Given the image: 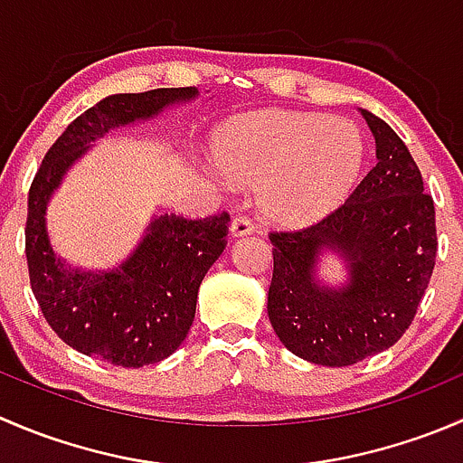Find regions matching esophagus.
I'll list each match as a JSON object with an SVG mask.
<instances>
[{"mask_svg": "<svg viewBox=\"0 0 463 463\" xmlns=\"http://www.w3.org/2000/svg\"><path fill=\"white\" fill-rule=\"evenodd\" d=\"M231 232L232 237H244V235H253L255 232V223L249 214H237L231 223Z\"/></svg>", "mask_w": 463, "mask_h": 463, "instance_id": "34e87169", "label": "esophagus"}]
</instances>
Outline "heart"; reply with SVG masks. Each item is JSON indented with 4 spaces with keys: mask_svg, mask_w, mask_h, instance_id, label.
I'll return each mask as SVG.
<instances>
[{
    "mask_svg": "<svg viewBox=\"0 0 463 463\" xmlns=\"http://www.w3.org/2000/svg\"><path fill=\"white\" fill-rule=\"evenodd\" d=\"M365 156L347 120L298 111H258L228 123L214 161L237 184H258L264 214L284 226L322 217L356 184Z\"/></svg>",
    "mask_w": 463,
    "mask_h": 463,
    "instance_id": "obj_1",
    "label": "heart"
}]
</instances>
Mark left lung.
<instances>
[{"instance_id": "obj_1", "label": "left lung", "mask_w": 463, "mask_h": 463, "mask_svg": "<svg viewBox=\"0 0 463 463\" xmlns=\"http://www.w3.org/2000/svg\"><path fill=\"white\" fill-rule=\"evenodd\" d=\"M376 163L326 217L300 231H270L269 320L305 361L345 367L399 343L417 316L437 260L434 202L394 129L363 109ZM335 250L350 282L334 292L313 278L317 255Z\"/></svg>"}]
</instances>
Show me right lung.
<instances>
[{
    "mask_svg": "<svg viewBox=\"0 0 463 463\" xmlns=\"http://www.w3.org/2000/svg\"><path fill=\"white\" fill-rule=\"evenodd\" d=\"M194 96L197 89L179 87L105 98L60 134L31 184L24 235L33 296L69 347L111 365H152L184 343L194 320L199 284L228 244L231 214L188 219L165 213L154 219L125 264L107 273H82L53 255L46 203L64 172L96 138Z\"/></svg>",
    "mask_w": 463,
    "mask_h": 463,
    "instance_id": "add662e5",
    "label": "right lung"
}]
</instances>
